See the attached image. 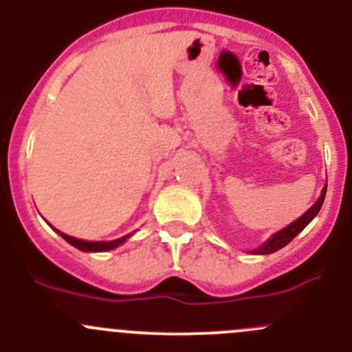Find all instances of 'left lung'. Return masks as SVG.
Masks as SVG:
<instances>
[{
    "instance_id": "left-lung-1",
    "label": "left lung",
    "mask_w": 352,
    "mask_h": 352,
    "mask_svg": "<svg viewBox=\"0 0 352 352\" xmlns=\"http://www.w3.org/2000/svg\"><path fill=\"white\" fill-rule=\"evenodd\" d=\"M325 192H327V186L324 187V190H322L320 197H318V201L315 202L314 206H311L310 209H308L305 214H301L300 218L294 219L291 225H287L286 228L279 230V232H276L274 235L271 236V239L267 240L264 245H261L258 248H255V250H252V254H257V255H267V254H272V252H278L279 248L286 247L287 243L291 242V240L294 239V236L298 235V233L301 232V230L305 228V226L308 225V223L311 221V219L315 218V216L318 214V211H320L322 204H324V199H325Z\"/></svg>"
}]
</instances>
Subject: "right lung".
Masks as SVG:
<instances>
[{"label":"right lung","instance_id":"add662e5","mask_svg":"<svg viewBox=\"0 0 352 352\" xmlns=\"http://www.w3.org/2000/svg\"><path fill=\"white\" fill-rule=\"evenodd\" d=\"M54 232L58 233V235H61L67 243L73 245V247H76L78 250H83V252H105V250H112V248H116V247H119V245H122L131 236V235H126V236H122V239L112 240V242H87V240H80V239H74V236L66 235V233L59 232V230H56V228H54Z\"/></svg>","mask_w":352,"mask_h":352}]
</instances>
